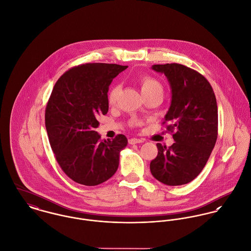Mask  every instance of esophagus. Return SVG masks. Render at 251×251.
<instances>
[{"mask_svg": "<svg viewBox=\"0 0 251 251\" xmlns=\"http://www.w3.org/2000/svg\"><path fill=\"white\" fill-rule=\"evenodd\" d=\"M142 142H143L142 139H135V138L129 139V143L130 144H137V143H142Z\"/></svg>", "mask_w": 251, "mask_h": 251, "instance_id": "34e87169", "label": "esophagus"}]
</instances>
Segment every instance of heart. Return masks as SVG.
<instances>
[{
	"mask_svg": "<svg viewBox=\"0 0 251 251\" xmlns=\"http://www.w3.org/2000/svg\"><path fill=\"white\" fill-rule=\"evenodd\" d=\"M140 87H141V93L149 92V91H153V90L163 91L162 84H160L157 80H155L154 78L149 77V76L143 77L140 80ZM119 91H120L119 85H112V87L110 88V90L108 92V103L111 106H113L116 103Z\"/></svg>",
	"mask_w": 251,
	"mask_h": 251,
	"instance_id": "1",
	"label": "heart"
}]
</instances>
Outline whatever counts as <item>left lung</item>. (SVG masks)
I'll use <instances>...</instances> for the list:
<instances>
[{
    "label": "left lung",
    "mask_w": 251,
    "mask_h": 251,
    "mask_svg": "<svg viewBox=\"0 0 251 251\" xmlns=\"http://www.w3.org/2000/svg\"><path fill=\"white\" fill-rule=\"evenodd\" d=\"M166 75L171 103L165 116L174 143H157L158 155L150 163L152 175L167 186L190 183L202 171L218 139V106L207 79L179 63L154 64Z\"/></svg>",
    "instance_id": "8db88e82"
}]
</instances>
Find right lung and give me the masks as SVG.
Masks as SVG:
<instances>
[{
	"mask_svg": "<svg viewBox=\"0 0 251 251\" xmlns=\"http://www.w3.org/2000/svg\"><path fill=\"white\" fill-rule=\"evenodd\" d=\"M128 66L85 63L66 71L56 82L45 110V126L56 162L76 183L96 186L109 180L128 140L117 135L101 140L98 118L109 111V86Z\"/></svg>",
	"mask_w": 251,
	"mask_h": 251,
	"instance_id": "obj_1",
	"label": "right lung"
}]
</instances>
